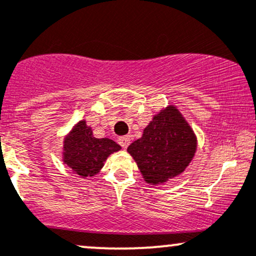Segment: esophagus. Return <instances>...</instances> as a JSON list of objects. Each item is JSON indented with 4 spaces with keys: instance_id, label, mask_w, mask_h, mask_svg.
<instances>
[{
    "instance_id": "esophagus-1",
    "label": "esophagus",
    "mask_w": 256,
    "mask_h": 256,
    "mask_svg": "<svg viewBox=\"0 0 256 256\" xmlns=\"http://www.w3.org/2000/svg\"><path fill=\"white\" fill-rule=\"evenodd\" d=\"M119 144L122 146V148L126 149L128 146V144H130L131 142V138L130 136H122V137H119Z\"/></svg>"
}]
</instances>
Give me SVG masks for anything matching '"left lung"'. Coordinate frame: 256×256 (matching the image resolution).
<instances>
[{
    "label": "left lung",
    "instance_id": "obj_1",
    "mask_svg": "<svg viewBox=\"0 0 256 256\" xmlns=\"http://www.w3.org/2000/svg\"><path fill=\"white\" fill-rule=\"evenodd\" d=\"M196 149L198 138L192 126L174 104H168L152 116L128 152L146 183L162 185L185 171Z\"/></svg>",
    "mask_w": 256,
    "mask_h": 256
}]
</instances>
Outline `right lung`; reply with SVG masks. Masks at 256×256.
<instances>
[{"instance_id": "obj_1", "label": "right lung", "mask_w": 256, "mask_h": 256, "mask_svg": "<svg viewBox=\"0 0 256 256\" xmlns=\"http://www.w3.org/2000/svg\"><path fill=\"white\" fill-rule=\"evenodd\" d=\"M120 149L110 138L94 137L92 128L83 119L64 138L62 162L80 177H92L101 171L107 158Z\"/></svg>"}]
</instances>
